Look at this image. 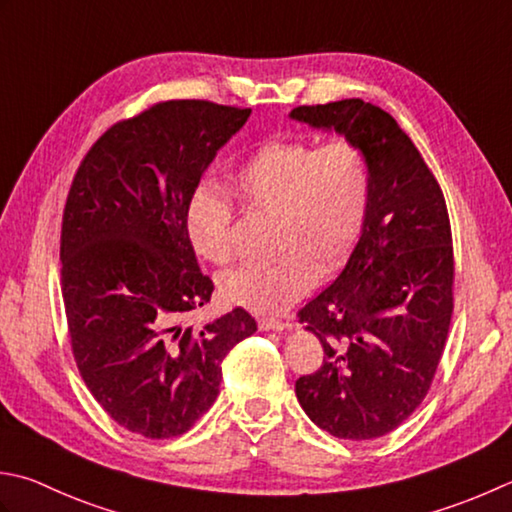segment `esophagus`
Here are the masks:
<instances>
[{
    "instance_id": "obj_1",
    "label": "esophagus",
    "mask_w": 512,
    "mask_h": 512,
    "mask_svg": "<svg viewBox=\"0 0 512 512\" xmlns=\"http://www.w3.org/2000/svg\"><path fill=\"white\" fill-rule=\"evenodd\" d=\"M259 328H262V330H275V333H279V330L286 328V324L279 322V319L266 317V319H259Z\"/></svg>"
}]
</instances>
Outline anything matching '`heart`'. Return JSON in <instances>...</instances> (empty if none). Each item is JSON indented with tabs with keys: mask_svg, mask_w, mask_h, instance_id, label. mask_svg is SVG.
<instances>
[{
	"mask_svg": "<svg viewBox=\"0 0 512 512\" xmlns=\"http://www.w3.org/2000/svg\"><path fill=\"white\" fill-rule=\"evenodd\" d=\"M239 202L275 215L268 264L219 275L226 302L259 315H277L302 299L317 275L342 266L362 237L373 177L364 150L348 139L315 146L306 139H270L230 175ZM186 235L210 264L233 257V199L215 182H199L186 202Z\"/></svg>",
	"mask_w": 512,
	"mask_h": 512,
	"instance_id": "b5f03b06",
	"label": "heart"
}]
</instances>
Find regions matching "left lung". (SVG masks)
Wrapping results in <instances>:
<instances>
[{"instance_id":"1","label":"left lung","mask_w":512,"mask_h":512,"mask_svg":"<svg viewBox=\"0 0 512 512\" xmlns=\"http://www.w3.org/2000/svg\"><path fill=\"white\" fill-rule=\"evenodd\" d=\"M290 119L346 137L373 177L370 210L342 273L299 310L324 346L295 395L339 439H375L415 413L453 315V237L437 179L386 110L362 99L299 106Z\"/></svg>"}]
</instances>
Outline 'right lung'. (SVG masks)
Returning a JSON list of instances; mask_svg holds the SVG:
<instances>
[{
  "label": "right lung",
  "mask_w": 512,
  "mask_h": 512,
  "mask_svg": "<svg viewBox=\"0 0 512 512\" xmlns=\"http://www.w3.org/2000/svg\"><path fill=\"white\" fill-rule=\"evenodd\" d=\"M250 108L173 99L110 126L79 164L62 222L70 344L90 393L148 439L213 406L222 359L257 330L244 308L193 328L213 295L186 235V202Z\"/></svg>",
  "instance_id": "add662e5"
}]
</instances>
